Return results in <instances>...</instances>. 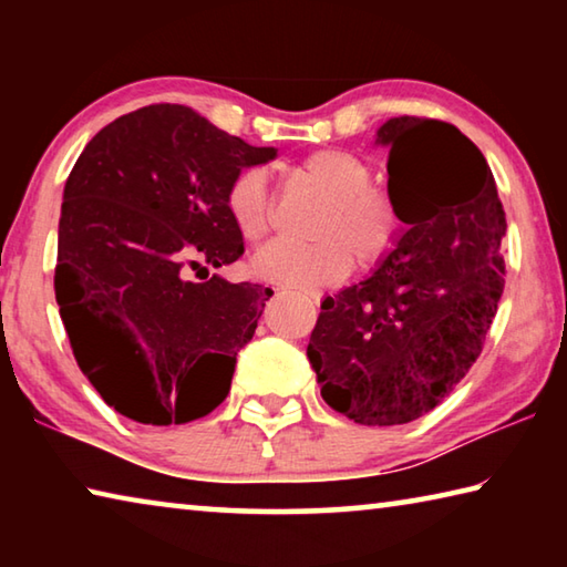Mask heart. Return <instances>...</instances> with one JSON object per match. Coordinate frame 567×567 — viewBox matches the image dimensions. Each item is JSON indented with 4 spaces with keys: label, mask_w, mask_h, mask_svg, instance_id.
I'll list each match as a JSON object with an SVG mask.
<instances>
[{
    "label": "heart",
    "mask_w": 567,
    "mask_h": 567,
    "mask_svg": "<svg viewBox=\"0 0 567 567\" xmlns=\"http://www.w3.org/2000/svg\"><path fill=\"white\" fill-rule=\"evenodd\" d=\"M300 172L324 195L328 207L312 225L310 245L275 243L255 257V272L290 290H320L344 280L352 257L360 267H375L395 249L402 225L395 205L370 187L368 162L348 150L324 147L300 159ZM225 205L247 243H262L275 225V199L265 169L247 167L229 182Z\"/></svg>",
    "instance_id": "obj_1"
}]
</instances>
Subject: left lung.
I'll list each match as a JSON object with an SVG mask.
<instances>
[{
  "instance_id": "1",
  "label": "left lung",
  "mask_w": 567,
  "mask_h": 567,
  "mask_svg": "<svg viewBox=\"0 0 567 567\" xmlns=\"http://www.w3.org/2000/svg\"><path fill=\"white\" fill-rule=\"evenodd\" d=\"M378 145L405 233L368 280L324 297L307 358L334 412L388 427L440 405L483 352L507 223L483 152L453 124L392 117Z\"/></svg>"
}]
</instances>
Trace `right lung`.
Wrapping results in <instances>:
<instances>
[{"label":"right lung","mask_w":567,"mask_h":567,"mask_svg":"<svg viewBox=\"0 0 567 567\" xmlns=\"http://www.w3.org/2000/svg\"><path fill=\"white\" fill-rule=\"evenodd\" d=\"M275 155L185 104H150L100 130L76 159L54 295L76 364L120 415L185 425L227 398L272 290L189 272L243 257L227 187Z\"/></svg>","instance_id":"obj_1"}]
</instances>
